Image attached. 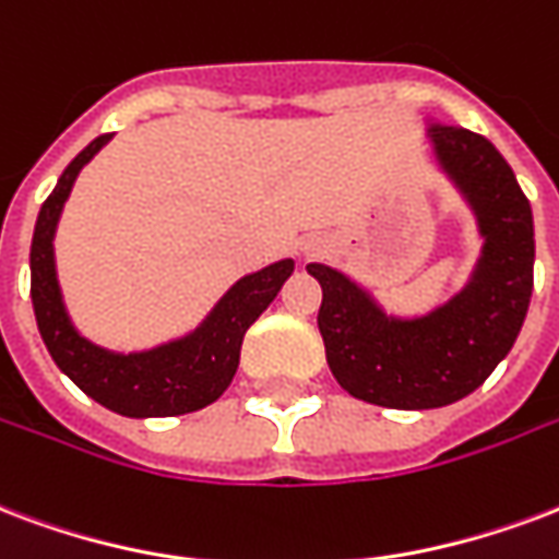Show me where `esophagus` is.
Listing matches in <instances>:
<instances>
[{"label":"esophagus","mask_w":559,"mask_h":559,"mask_svg":"<svg viewBox=\"0 0 559 559\" xmlns=\"http://www.w3.org/2000/svg\"><path fill=\"white\" fill-rule=\"evenodd\" d=\"M321 250H324V241H321V238H314V235H309V238L300 241V253L304 255H318Z\"/></svg>","instance_id":"obj_1"}]
</instances>
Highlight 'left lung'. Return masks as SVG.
I'll use <instances>...</instances> for the list:
<instances>
[{"label": "left lung", "mask_w": 559, "mask_h": 559, "mask_svg": "<svg viewBox=\"0 0 559 559\" xmlns=\"http://www.w3.org/2000/svg\"><path fill=\"white\" fill-rule=\"evenodd\" d=\"M427 144L480 238L454 295L424 312H389L350 274L306 264L324 292L318 330L330 371L344 392L389 409H436L484 385L510 354L534 292V215L513 167L484 135L436 117H427Z\"/></svg>", "instance_id": "1"}]
</instances>
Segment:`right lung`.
Masks as SVG:
<instances>
[{
  "label": "right lung",
  "instance_id": "obj_1",
  "mask_svg": "<svg viewBox=\"0 0 559 559\" xmlns=\"http://www.w3.org/2000/svg\"><path fill=\"white\" fill-rule=\"evenodd\" d=\"M111 135L94 138L64 167L40 205L32 238V306L37 330L56 365L87 397L126 418H167L215 404L229 389L241 342L255 318L271 306L295 271V259H280L245 274L226 288L200 324L144 350H111L87 338L67 312L56 267V233L61 212L82 167Z\"/></svg>",
  "mask_w": 559,
  "mask_h": 559
}]
</instances>
